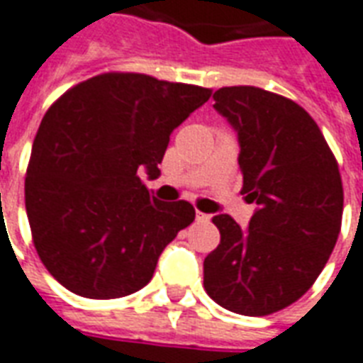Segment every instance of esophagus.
<instances>
[{"label": "esophagus", "instance_id": "1", "mask_svg": "<svg viewBox=\"0 0 363 363\" xmlns=\"http://www.w3.org/2000/svg\"><path fill=\"white\" fill-rule=\"evenodd\" d=\"M196 219L200 223H208L211 219V216L209 213H202V211H196Z\"/></svg>", "mask_w": 363, "mask_h": 363}]
</instances>
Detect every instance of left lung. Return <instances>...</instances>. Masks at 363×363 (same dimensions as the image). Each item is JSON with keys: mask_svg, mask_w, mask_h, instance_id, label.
Masks as SVG:
<instances>
[{"mask_svg": "<svg viewBox=\"0 0 363 363\" xmlns=\"http://www.w3.org/2000/svg\"><path fill=\"white\" fill-rule=\"evenodd\" d=\"M216 109L238 133L242 194L257 203L248 229L216 216L221 242L203 259V289L225 310L269 315L304 296L342 223V181L304 107L256 86H225Z\"/></svg>", "mask_w": 363, "mask_h": 363, "instance_id": "8db88e82", "label": "left lung"}]
</instances>
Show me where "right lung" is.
I'll return each mask as SVG.
<instances>
[{
    "label": "right lung",
    "instance_id": "1",
    "mask_svg": "<svg viewBox=\"0 0 363 363\" xmlns=\"http://www.w3.org/2000/svg\"><path fill=\"white\" fill-rule=\"evenodd\" d=\"M209 88L140 72H104L69 88L40 123L24 206L42 264L67 291L111 300L152 281L157 257L194 221L192 203L160 202L169 136Z\"/></svg>",
    "mask_w": 363,
    "mask_h": 363
}]
</instances>
